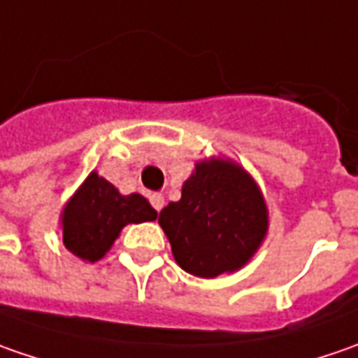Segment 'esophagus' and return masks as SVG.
<instances>
[{"label":"esophagus","instance_id":"1","mask_svg":"<svg viewBox=\"0 0 358 358\" xmlns=\"http://www.w3.org/2000/svg\"><path fill=\"white\" fill-rule=\"evenodd\" d=\"M149 201H151V205H153V209H155V211H161V209H163V205H165V199H163V195H161V193H153V195L149 197Z\"/></svg>","mask_w":358,"mask_h":358}]
</instances>
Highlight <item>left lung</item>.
Instances as JSON below:
<instances>
[{"label":"left lung","instance_id":"8db88e82","mask_svg":"<svg viewBox=\"0 0 358 358\" xmlns=\"http://www.w3.org/2000/svg\"><path fill=\"white\" fill-rule=\"evenodd\" d=\"M159 225L179 267L215 279L249 263L267 235L268 213L253 177L235 161L213 157L195 165Z\"/></svg>","mask_w":358,"mask_h":358}]
</instances>
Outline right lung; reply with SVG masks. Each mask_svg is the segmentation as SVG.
Wrapping results in <instances>:
<instances>
[{
	"label": "right lung",
	"instance_id": "add662e5",
	"mask_svg": "<svg viewBox=\"0 0 358 358\" xmlns=\"http://www.w3.org/2000/svg\"><path fill=\"white\" fill-rule=\"evenodd\" d=\"M155 219L157 211L143 195H121L93 171L63 207V245L79 259L95 263L111 249L125 225Z\"/></svg>",
	"mask_w": 358,
	"mask_h": 358
}]
</instances>
